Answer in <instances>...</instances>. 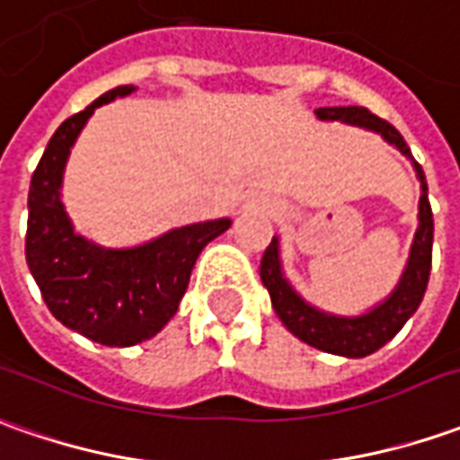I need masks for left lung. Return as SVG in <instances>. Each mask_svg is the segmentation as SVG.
<instances>
[{
  "mask_svg": "<svg viewBox=\"0 0 460 460\" xmlns=\"http://www.w3.org/2000/svg\"><path fill=\"white\" fill-rule=\"evenodd\" d=\"M317 118L322 120H342L349 125H360L367 130L380 133L387 143H393L402 155H411L408 143L402 136L393 128V125L377 118L365 108H320ZM415 173L420 178V226L415 234L413 252H411V261L408 270L402 274L401 284L393 295L387 296L380 307L373 312L362 314V317H335V314H324L320 309L309 307L302 296L296 295L295 289L287 284L282 277V267H279V254H277V239H271L267 252L261 256V282L270 289L271 307L279 314L284 327L296 335L302 342H307L312 348L332 352V355H345V358H365L373 355L375 349H380L385 342L402 330V324L411 320L418 305L423 302L426 295L428 277H430V261H433V211H430V201H428V183L423 168L415 164Z\"/></svg>",
  "mask_w": 460,
  "mask_h": 460,
  "instance_id": "obj_1",
  "label": "left lung"
}]
</instances>
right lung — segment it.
<instances>
[{
    "label": "right lung",
    "instance_id": "right-lung-1",
    "mask_svg": "<svg viewBox=\"0 0 460 460\" xmlns=\"http://www.w3.org/2000/svg\"><path fill=\"white\" fill-rule=\"evenodd\" d=\"M133 90L112 87L59 125L34 168L27 199L24 254L47 309L65 327L108 348L158 335L176 314L201 249L231 226L229 218L193 224L136 249H102L75 234L59 204L65 161L95 108Z\"/></svg>",
    "mask_w": 460,
    "mask_h": 460
}]
</instances>
